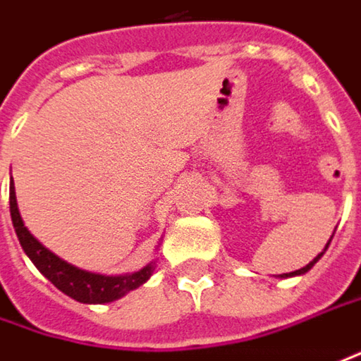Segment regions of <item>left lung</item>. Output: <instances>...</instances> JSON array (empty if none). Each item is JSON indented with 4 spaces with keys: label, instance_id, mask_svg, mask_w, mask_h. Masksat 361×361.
I'll list each match as a JSON object with an SVG mask.
<instances>
[{
    "label": "left lung",
    "instance_id": "8db88e82",
    "mask_svg": "<svg viewBox=\"0 0 361 361\" xmlns=\"http://www.w3.org/2000/svg\"><path fill=\"white\" fill-rule=\"evenodd\" d=\"M331 238H334V236H331ZM331 238H329V243H331ZM329 243H327V246H329ZM327 246H325V248H323V252H325V250H327ZM323 252H322V255H317V257H315V259L311 260V262H309V264H307V267H303V269H299V271H293V273L279 274V276H283V279H285V276H295V274H305L307 271H309V269H311V267H313V264H315V262H317V260L322 259V257H323Z\"/></svg>",
    "mask_w": 361,
    "mask_h": 361
}]
</instances>
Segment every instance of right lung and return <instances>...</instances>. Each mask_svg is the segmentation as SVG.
I'll use <instances>...</instances> for the list:
<instances>
[{"mask_svg": "<svg viewBox=\"0 0 361 361\" xmlns=\"http://www.w3.org/2000/svg\"><path fill=\"white\" fill-rule=\"evenodd\" d=\"M9 212H11V222L16 228L18 240L30 260L36 264V269L54 285L56 289H60L64 295H68L78 303H111L118 297H123L125 293L143 285L153 273V262H151L137 273L106 276V274L82 271L74 264H68L60 257H56L54 252H50L44 244L36 240L30 234V230L24 226V220L20 216L18 202H16L13 180L9 183Z\"/></svg>", "mask_w": 361, "mask_h": 361, "instance_id": "obj_1", "label": "right lung"}]
</instances>
